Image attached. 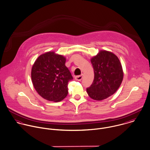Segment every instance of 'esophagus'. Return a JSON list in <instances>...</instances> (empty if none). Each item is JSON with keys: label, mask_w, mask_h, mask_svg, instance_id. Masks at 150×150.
Masks as SVG:
<instances>
[{"label": "esophagus", "mask_w": 150, "mask_h": 150, "mask_svg": "<svg viewBox=\"0 0 150 150\" xmlns=\"http://www.w3.org/2000/svg\"><path fill=\"white\" fill-rule=\"evenodd\" d=\"M83 74L81 75L76 76H75V79H76V80H77V81H81V80L82 79V78H83Z\"/></svg>", "instance_id": "obj_1"}]
</instances>
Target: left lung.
Segmentation results:
<instances>
[{
    "instance_id": "obj_1",
    "label": "left lung",
    "mask_w": 150,
    "mask_h": 150,
    "mask_svg": "<svg viewBox=\"0 0 150 150\" xmlns=\"http://www.w3.org/2000/svg\"><path fill=\"white\" fill-rule=\"evenodd\" d=\"M94 69V79L86 89L89 97L102 100L113 95L120 87L123 71L118 57L113 52L101 50L91 59Z\"/></svg>"
}]
</instances>
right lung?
Returning a JSON list of instances; mask_svg holds the SVG:
<instances>
[{
	"label": "right lung",
	"instance_id": "add662e5",
	"mask_svg": "<svg viewBox=\"0 0 150 150\" xmlns=\"http://www.w3.org/2000/svg\"><path fill=\"white\" fill-rule=\"evenodd\" d=\"M65 62V57L54 51L41 54L34 62L31 73L32 82L44 99L58 102L67 96L68 83L73 78Z\"/></svg>",
	"mask_w": 150,
	"mask_h": 150
}]
</instances>
